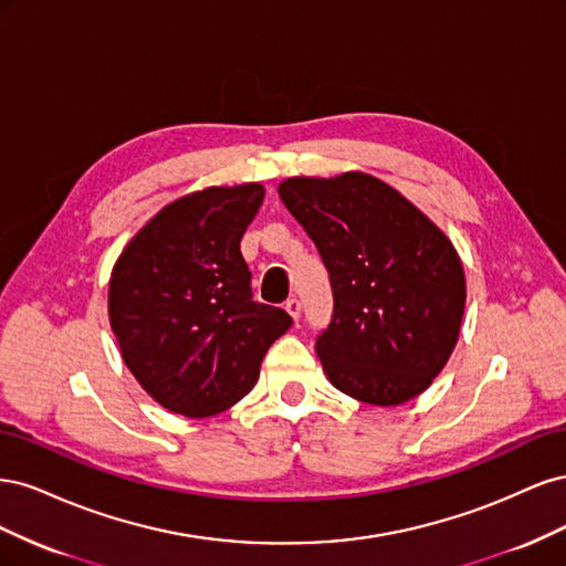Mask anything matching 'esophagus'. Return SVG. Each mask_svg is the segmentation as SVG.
Wrapping results in <instances>:
<instances>
[{"label": "esophagus", "mask_w": 566, "mask_h": 566, "mask_svg": "<svg viewBox=\"0 0 566 566\" xmlns=\"http://www.w3.org/2000/svg\"><path fill=\"white\" fill-rule=\"evenodd\" d=\"M285 312L290 314V316H293V321H300V316H302V302L300 300H287L285 302Z\"/></svg>", "instance_id": "1"}]
</instances>
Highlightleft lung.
I'll use <instances>...</instances> for the list:
<instances>
[{
    "label": "left lung",
    "mask_w": 566,
    "mask_h": 566,
    "mask_svg": "<svg viewBox=\"0 0 566 566\" xmlns=\"http://www.w3.org/2000/svg\"><path fill=\"white\" fill-rule=\"evenodd\" d=\"M279 196L331 271L335 316L316 339L323 373L356 401L416 399L447 366L465 314L451 238L366 172L290 177Z\"/></svg>",
    "instance_id": "left-lung-1"
}]
</instances>
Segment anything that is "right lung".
<instances>
[{
	"label": "right lung",
	"instance_id": "obj_1",
	"mask_svg": "<svg viewBox=\"0 0 566 566\" xmlns=\"http://www.w3.org/2000/svg\"><path fill=\"white\" fill-rule=\"evenodd\" d=\"M264 186H208L134 233L108 281V321L129 373L153 401L210 418L241 401L290 325L254 302L241 238Z\"/></svg>",
	"mask_w": 566,
	"mask_h": 566
}]
</instances>
